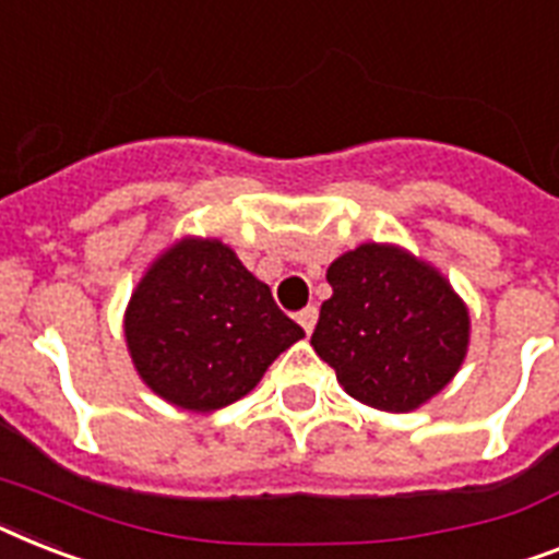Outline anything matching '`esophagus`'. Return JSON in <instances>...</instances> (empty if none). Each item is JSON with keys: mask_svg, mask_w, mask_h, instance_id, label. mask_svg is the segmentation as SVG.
I'll return each mask as SVG.
<instances>
[{"mask_svg": "<svg viewBox=\"0 0 559 559\" xmlns=\"http://www.w3.org/2000/svg\"><path fill=\"white\" fill-rule=\"evenodd\" d=\"M316 321H319V310H316V307H307V310L298 312V324H301V330L307 335L316 330Z\"/></svg>", "mask_w": 559, "mask_h": 559, "instance_id": "1", "label": "esophagus"}]
</instances>
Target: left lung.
Returning <instances> with one entry per match:
<instances>
[{"instance_id": "1", "label": "left lung", "mask_w": 559, "mask_h": 559, "mask_svg": "<svg viewBox=\"0 0 559 559\" xmlns=\"http://www.w3.org/2000/svg\"><path fill=\"white\" fill-rule=\"evenodd\" d=\"M312 350L356 402L411 413L460 373L471 312L451 281L396 243H361L330 264Z\"/></svg>"}]
</instances>
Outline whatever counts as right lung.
Segmentation results:
<instances>
[{
  "label": "right lung",
  "mask_w": 559,
  "mask_h": 559,
  "mask_svg": "<svg viewBox=\"0 0 559 559\" xmlns=\"http://www.w3.org/2000/svg\"><path fill=\"white\" fill-rule=\"evenodd\" d=\"M122 333L143 384L192 413L243 399L304 338L233 247L198 235L175 240L148 264L129 298Z\"/></svg>",
  "instance_id": "obj_1"
}]
</instances>
